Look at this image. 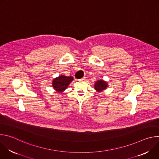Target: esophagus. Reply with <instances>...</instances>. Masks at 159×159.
Returning <instances> with one entry per match:
<instances>
[{
    "label": "esophagus",
    "mask_w": 159,
    "mask_h": 159,
    "mask_svg": "<svg viewBox=\"0 0 159 159\" xmlns=\"http://www.w3.org/2000/svg\"><path fill=\"white\" fill-rule=\"evenodd\" d=\"M85 80V77H83V78L80 79L79 80H80V81H83V80Z\"/></svg>",
    "instance_id": "1"
}]
</instances>
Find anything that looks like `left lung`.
I'll list each match as a JSON object with an SVG mask.
<instances>
[{"label":"left lung","mask_w":159,"mask_h":159,"mask_svg":"<svg viewBox=\"0 0 159 159\" xmlns=\"http://www.w3.org/2000/svg\"><path fill=\"white\" fill-rule=\"evenodd\" d=\"M107 87V83L103 80H98L94 84V88L98 92H101Z\"/></svg>","instance_id":"8db88e82"}]
</instances>
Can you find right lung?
Masks as SVG:
<instances>
[{
    "instance_id": "obj_1",
    "label": "right lung",
    "mask_w": 159,
    "mask_h": 159,
    "mask_svg": "<svg viewBox=\"0 0 159 159\" xmlns=\"http://www.w3.org/2000/svg\"><path fill=\"white\" fill-rule=\"evenodd\" d=\"M73 80L74 78L72 76L66 77L65 75H60L53 80L52 85L57 92L62 93Z\"/></svg>"
}]
</instances>
